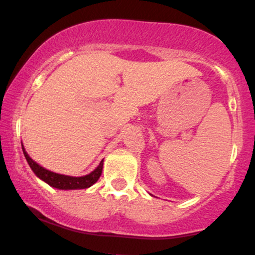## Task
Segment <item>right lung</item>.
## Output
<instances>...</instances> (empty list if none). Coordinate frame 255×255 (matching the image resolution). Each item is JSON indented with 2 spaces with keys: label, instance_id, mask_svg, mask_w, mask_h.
<instances>
[{
  "label": "right lung",
  "instance_id": "right-lung-1",
  "mask_svg": "<svg viewBox=\"0 0 255 255\" xmlns=\"http://www.w3.org/2000/svg\"><path fill=\"white\" fill-rule=\"evenodd\" d=\"M22 146V145H21ZM22 152H24V156L27 160L28 165L32 169V171L36 174L40 180H43L44 182H46L49 186L54 187V188L58 189H85L89 188L92 186L93 183H96L98 181V178L101 177L102 170H103V160L99 163V165L92 172H90L89 175H85L81 177H73V176H67V175H61L56 174V172H52L50 170H46L43 166H40L38 163L34 162L32 158L28 156L27 152L25 151L24 146H22Z\"/></svg>",
  "mask_w": 255,
  "mask_h": 255
}]
</instances>
